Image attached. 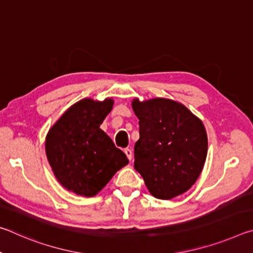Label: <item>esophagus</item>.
Returning a JSON list of instances; mask_svg holds the SVG:
<instances>
[{
  "label": "esophagus",
  "mask_w": 253,
  "mask_h": 253,
  "mask_svg": "<svg viewBox=\"0 0 253 253\" xmlns=\"http://www.w3.org/2000/svg\"><path fill=\"white\" fill-rule=\"evenodd\" d=\"M125 154H126V156H127L128 160L131 161V158H132V152H131V149L126 148V149H125Z\"/></svg>",
  "instance_id": "1"
}]
</instances>
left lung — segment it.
I'll return each mask as SVG.
<instances>
[{
	"label": "left lung",
	"mask_w": 253,
	"mask_h": 253,
	"mask_svg": "<svg viewBox=\"0 0 253 253\" xmlns=\"http://www.w3.org/2000/svg\"><path fill=\"white\" fill-rule=\"evenodd\" d=\"M139 119L135 169L154 198L170 200L185 193L199 178L208 155L202 121L185 106L166 98L131 102Z\"/></svg>",
	"instance_id": "1"
}]
</instances>
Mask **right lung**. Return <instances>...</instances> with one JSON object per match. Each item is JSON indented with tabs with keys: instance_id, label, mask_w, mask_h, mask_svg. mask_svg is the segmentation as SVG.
<instances>
[{
	"instance_id": "1",
	"label": "right lung",
	"mask_w": 253,
	"mask_h": 253,
	"mask_svg": "<svg viewBox=\"0 0 253 253\" xmlns=\"http://www.w3.org/2000/svg\"><path fill=\"white\" fill-rule=\"evenodd\" d=\"M114 106L111 98H84L68 108L45 137V154L55 178L68 191L91 198L128 158L100 125Z\"/></svg>"
}]
</instances>
